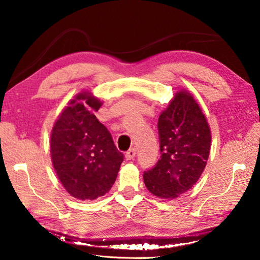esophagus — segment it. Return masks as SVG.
<instances>
[{"instance_id": "34e87169", "label": "esophagus", "mask_w": 260, "mask_h": 260, "mask_svg": "<svg viewBox=\"0 0 260 260\" xmlns=\"http://www.w3.org/2000/svg\"><path fill=\"white\" fill-rule=\"evenodd\" d=\"M135 155H136V150H135V149H129V150L127 151V152H126V155H125L126 160H131V159H133V158L135 157Z\"/></svg>"}]
</instances>
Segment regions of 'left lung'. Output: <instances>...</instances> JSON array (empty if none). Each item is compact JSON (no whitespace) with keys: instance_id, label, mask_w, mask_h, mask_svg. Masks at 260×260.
Masks as SVG:
<instances>
[{"instance_id":"obj_1","label":"left lung","mask_w":260,"mask_h":260,"mask_svg":"<svg viewBox=\"0 0 260 260\" xmlns=\"http://www.w3.org/2000/svg\"><path fill=\"white\" fill-rule=\"evenodd\" d=\"M160 159L143 174L152 195L174 200L199 181L209 159L211 129L205 114L186 89L175 93L158 118Z\"/></svg>"}]
</instances>
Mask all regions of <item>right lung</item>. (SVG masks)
I'll use <instances>...</instances> for the list:
<instances>
[{
    "label": "right lung",
    "instance_id": "1",
    "mask_svg": "<svg viewBox=\"0 0 260 260\" xmlns=\"http://www.w3.org/2000/svg\"><path fill=\"white\" fill-rule=\"evenodd\" d=\"M102 104L90 91H81L70 101L52 126V166L65 190L80 201L105 195L124 160L107 127L94 114Z\"/></svg>",
    "mask_w": 260,
    "mask_h": 260
}]
</instances>
